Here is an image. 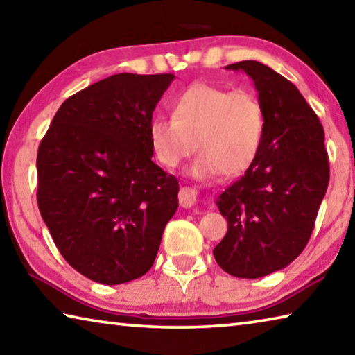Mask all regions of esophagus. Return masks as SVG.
Here are the masks:
<instances>
[{
  "label": "esophagus",
  "instance_id": "1",
  "mask_svg": "<svg viewBox=\"0 0 355 355\" xmlns=\"http://www.w3.org/2000/svg\"><path fill=\"white\" fill-rule=\"evenodd\" d=\"M196 191L190 187H182L181 190H179V204L184 209H190L193 207L196 204Z\"/></svg>",
  "mask_w": 355,
  "mask_h": 355
}]
</instances>
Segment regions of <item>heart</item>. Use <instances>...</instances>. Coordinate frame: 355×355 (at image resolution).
<instances>
[{"mask_svg": "<svg viewBox=\"0 0 355 355\" xmlns=\"http://www.w3.org/2000/svg\"><path fill=\"white\" fill-rule=\"evenodd\" d=\"M154 157L165 168L179 166L198 151L190 168L198 179L220 173L227 178L243 174L262 148L265 110L250 89L195 83L171 103V118L155 116L148 128Z\"/></svg>", "mask_w": 355, "mask_h": 355, "instance_id": "heart-1", "label": "heart"}]
</instances>
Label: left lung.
I'll list each match as a JSON object with an SVG mask.
<instances>
[{"label":"left lung","mask_w":355,"mask_h":355,"mask_svg":"<svg viewBox=\"0 0 355 355\" xmlns=\"http://www.w3.org/2000/svg\"><path fill=\"white\" fill-rule=\"evenodd\" d=\"M254 80L265 137L254 164L216 200L227 232L214 256L235 277L257 279L300 256L329 184L324 130L301 92L256 60L227 65Z\"/></svg>","instance_id":"left-lung-1"}]
</instances>
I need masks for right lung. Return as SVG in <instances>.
<instances>
[{
	"label": "right lung",
	"instance_id": "obj_1",
	"mask_svg": "<svg viewBox=\"0 0 355 355\" xmlns=\"http://www.w3.org/2000/svg\"><path fill=\"white\" fill-rule=\"evenodd\" d=\"M174 74L120 73L65 99L37 153V202L59 252L92 281L145 275L179 206L148 128Z\"/></svg>",
	"mask_w": 355,
	"mask_h": 355
}]
</instances>
